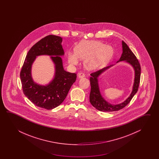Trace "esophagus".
<instances>
[{
  "label": "esophagus",
  "mask_w": 159,
  "mask_h": 159,
  "mask_svg": "<svg viewBox=\"0 0 159 159\" xmlns=\"http://www.w3.org/2000/svg\"><path fill=\"white\" fill-rule=\"evenodd\" d=\"M84 76H85V75H84V73H79L78 75V78H82L84 77Z\"/></svg>",
  "instance_id": "34e87169"
}]
</instances>
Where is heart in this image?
Returning <instances> with one entry per match:
<instances>
[{
  "mask_svg": "<svg viewBox=\"0 0 159 159\" xmlns=\"http://www.w3.org/2000/svg\"><path fill=\"white\" fill-rule=\"evenodd\" d=\"M75 52H69L68 60L71 65H76L80 59H84L86 68L95 70L106 64L111 58L113 49L97 41H82L75 47Z\"/></svg>",
  "mask_w": 159,
  "mask_h": 159,
  "instance_id": "b5f03b06",
  "label": "heart"
}]
</instances>
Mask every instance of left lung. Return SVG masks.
Listing matches in <instances>:
<instances>
[{"mask_svg": "<svg viewBox=\"0 0 159 159\" xmlns=\"http://www.w3.org/2000/svg\"><path fill=\"white\" fill-rule=\"evenodd\" d=\"M122 48L123 53L119 61H125L132 65L135 69V76L134 84L133 86L132 93L125 101L118 105H111L105 101L100 93L99 89L98 86V77L99 75L103 71L111 66V65L103 68L98 71L93 72L90 74L91 77L90 78L91 91L90 94V102L91 105L99 111L103 112H112L119 111L124 108L129 104L131 101L133 97L138 90L140 75H141V67L138 60L132 51L130 50L128 45L122 41Z\"/></svg>", "mask_w": 159, "mask_h": 159, "instance_id": "obj_1", "label": "left lung"}]
</instances>
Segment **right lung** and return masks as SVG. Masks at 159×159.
Returning a JSON list of instances; mask_svg holds the SVG:
<instances>
[{"mask_svg": "<svg viewBox=\"0 0 159 159\" xmlns=\"http://www.w3.org/2000/svg\"><path fill=\"white\" fill-rule=\"evenodd\" d=\"M62 40L61 37L52 34L41 39L28 51L21 69L20 76L24 95L41 108L51 110L61 105L76 80L77 75L65 71L62 59L58 56L64 54ZM40 55H52L55 64V78L47 86L35 84L31 77V64L36 56Z\"/></svg>", "mask_w": 159, "mask_h": 159, "instance_id": "1", "label": "right lung"}]
</instances>
